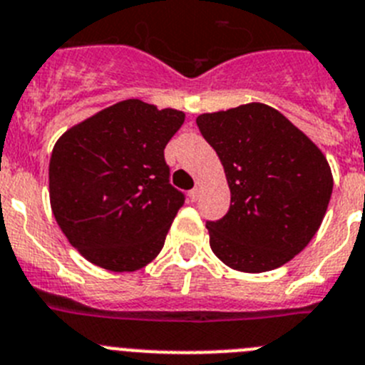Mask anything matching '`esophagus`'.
I'll return each instance as SVG.
<instances>
[{"mask_svg": "<svg viewBox=\"0 0 365 365\" xmlns=\"http://www.w3.org/2000/svg\"><path fill=\"white\" fill-rule=\"evenodd\" d=\"M189 198H191L192 202L198 200V198H200V189H198V187H195V189H191V191H189Z\"/></svg>", "mask_w": 365, "mask_h": 365, "instance_id": "1", "label": "esophagus"}]
</instances>
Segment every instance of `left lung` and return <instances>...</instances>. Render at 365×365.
<instances>
[{
	"label": "left lung",
	"mask_w": 365,
	"mask_h": 365,
	"mask_svg": "<svg viewBox=\"0 0 365 365\" xmlns=\"http://www.w3.org/2000/svg\"><path fill=\"white\" fill-rule=\"evenodd\" d=\"M196 125L220 158L231 192L226 217L205 224L215 255L246 274L292 261L327 213L332 192L327 158L268 104L202 113Z\"/></svg>",
	"instance_id": "left-lung-1"
}]
</instances>
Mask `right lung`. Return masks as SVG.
I'll return each mask as SVG.
<instances>
[{
    "mask_svg": "<svg viewBox=\"0 0 365 365\" xmlns=\"http://www.w3.org/2000/svg\"><path fill=\"white\" fill-rule=\"evenodd\" d=\"M185 121L139 99L104 108L60 135L49 161L51 211L91 264L135 272L158 257L183 195L165 145Z\"/></svg>",
    "mask_w": 365,
    "mask_h": 365,
    "instance_id": "1",
    "label": "right lung"
}]
</instances>
